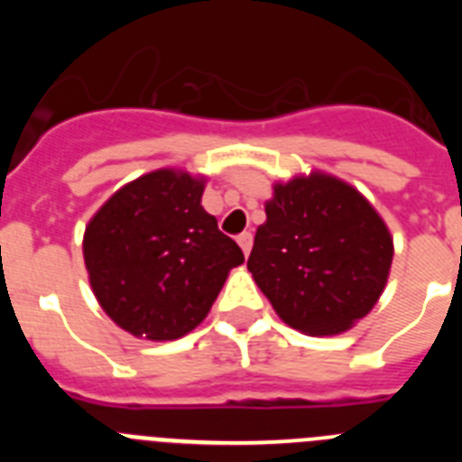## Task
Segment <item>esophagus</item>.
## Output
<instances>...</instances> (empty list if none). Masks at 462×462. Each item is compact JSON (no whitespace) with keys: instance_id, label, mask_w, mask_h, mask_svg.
I'll use <instances>...</instances> for the list:
<instances>
[{"instance_id":"esophagus-1","label":"esophagus","mask_w":462,"mask_h":462,"mask_svg":"<svg viewBox=\"0 0 462 462\" xmlns=\"http://www.w3.org/2000/svg\"><path fill=\"white\" fill-rule=\"evenodd\" d=\"M238 245H240V250H243V254L247 256L252 252V234L250 231H243V234L238 236Z\"/></svg>"}]
</instances>
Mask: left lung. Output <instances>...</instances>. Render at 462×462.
Segmentation results:
<instances>
[{"label":"left lung","instance_id":"obj_1","mask_svg":"<svg viewBox=\"0 0 462 462\" xmlns=\"http://www.w3.org/2000/svg\"><path fill=\"white\" fill-rule=\"evenodd\" d=\"M393 236L373 203L324 171L273 185L247 271L282 321L305 336H340L377 305Z\"/></svg>","mask_w":462,"mask_h":462}]
</instances>
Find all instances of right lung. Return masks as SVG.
<instances>
[{"mask_svg": "<svg viewBox=\"0 0 462 462\" xmlns=\"http://www.w3.org/2000/svg\"><path fill=\"white\" fill-rule=\"evenodd\" d=\"M203 189L206 175L150 171L120 187L85 226L89 287L126 333L154 342L187 336L245 261L201 206Z\"/></svg>", "mask_w": 462, "mask_h": 462, "instance_id": "add662e5", "label": "right lung"}]
</instances>
